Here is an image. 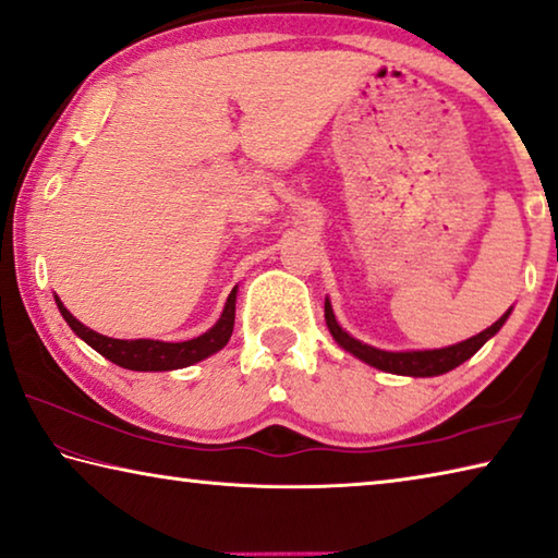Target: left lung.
Masks as SVG:
<instances>
[{"mask_svg":"<svg viewBox=\"0 0 558 558\" xmlns=\"http://www.w3.org/2000/svg\"><path fill=\"white\" fill-rule=\"evenodd\" d=\"M324 314H326V326L331 336L336 339V343L343 345L345 351H351L355 359L365 361L373 368H380L386 373H398V376H415V378H427V376H440V373H447L452 368H458L460 363H464L468 359H472L474 353H477L482 345H485L492 336H495L501 324L507 322L509 312L499 318V322L492 324L487 331H482L477 336H472V339L462 341V343H454V345H447V349H437V351H403V353H390V351H380V349H373L368 343H361L355 341L353 336H349L339 326L333 316V308L328 304L326 299V306H324Z\"/></svg>","mask_w":558,"mask_h":558,"instance_id":"obj_1","label":"left lung"}]
</instances>
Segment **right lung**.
<instances>
[{"mask_svg":"<svg viewBox=\"0 0 558 558\" xmlns=\"http://www.w3.org/2000/svg\"><path fill=\"white\" fill-rule=\"evenodd\" d=\"M234 301H236V289L227 296L225 312L219 316V322L209 328L207 333L197 336V339L182 341V343H166V341H150V339H138V341H121V339H108V336H100L90 331L78 318H73L66 306L61 304L57 296V306L61 316L66 318V324L73 328V333L78 339H84L90 349L98 351L104 359H108L116 365L128 371H175L185 368V365H193L197 361L207 359V355L217 353L225 349L227 341H230L232 328H234Z\"/></svg>","mask_w":558,"mask_h":558,"instance_id":"1","label":"right lung"}]
</instances>
